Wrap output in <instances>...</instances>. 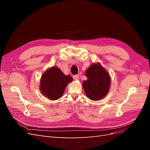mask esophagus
Wrapping results in <instances>:
<instances>
[{
    "instance_id": "34e87169",
    "label": "esophagus",
    "mask_w": 150,
    "mask_h": 150,
    "mask_svg": "<svg viewBox=\"0 0 150 150\" xmlns=\"http://www.w3.org/2000/svg\"><path fill=\"white\" fill-rule=\"evenodd\" d=\"M73 78L75 79V80H78L79 79V77L78 75H74L73 76Z\"/></svg>"
}]
</instances>
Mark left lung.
Segmentation results:
<instances>
[{
  "instance_id": "1",
  "label": "left lung",
  "mask_w": 150,
  "mask_h": 150,
  "mask_svg": "<svg viewBox=\"0 0 150 150\" xmlns=\"http://www.w3.org/2000/svg\"><path fill=\"white\" fill-rule=\"evenodd\" d=\"M87 80L83 86L85 93L93 101L103 98L110 89L111 79L108 72L99 64H93L86 71Z\"/></svg>"
}]
</instances>
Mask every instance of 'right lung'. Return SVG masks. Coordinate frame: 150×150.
I'll use <instances>...</instances> for the list:
<instances>
[{"instance_id":"add662e5","label":"right lung","mask_w":150,"mask_h":150,"mask_svg":"<svg viewBox=\"0 0 150 150\" xmlns=\"http://www.w3.org/2000/svg\"><path fill=\"white\" fill-rule=\"evenodd\" d=\"M72 81L71 76H66L58 67L54 66L44 72L40 79V89L51 100L62 97L66 87Z\"/></svg>"}]
</instances>
